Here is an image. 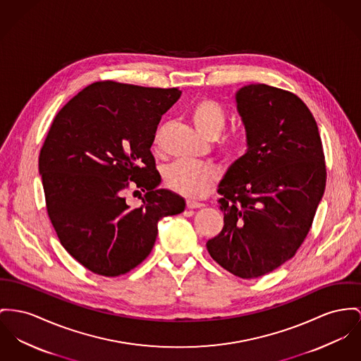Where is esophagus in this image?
Returning a JSON list of instances; mask_svg holds the SVG:
<instances>
[{"label":"esophagus","instance_id":"1","mask_svg":"<svg viewBox=\"0 0 361 361\" xmlns=\"http://www.w3.org/2000/svg\"><path fill=\"white\" fill-rule=\"evenodd\" d=\"M204 204L202 202H198L195 200H188V208L190 209H197V208H202Z\"/></svg>","mask_w":361,"mask_h":361}]
</instances>
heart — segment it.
I'll return each instance as SVG.
<instances>
[{"instance_id": "heart-1", "label": "heart", "mask_w": 361, "mask_h": 361, "mask_svg": "<svg viewBox=\"0 0 361 361\" xmlns=\"http://www.w3.org/2000/svg\"><path fill=\"white\" fill-rule=\"evenodd\" d=\"M192 121L195 128L207 138H215L226 123V114L221 105L209 98L198 101L192 111ZM243 138L234 137L223 144L228 156H237L243 147ZM216 167L190 160H178L166 172V182L171 189L188 197H200L209 190L217 179Z\"/></svg>"}]
</instances>
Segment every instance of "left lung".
<instances>
[{
    "instance_id": "1",
    "label": "left lung",
    "mask_w": 361,
    "mask_h": 361,
    "mask_svg": "<svg viewBox=\"0 0 361 361\" xmlns=\"http://www.w3.org/2000/svg\"><path fill=\"white\" fill-rule=\"evenodd\" d=\"M246 152L219 183L224 226L207 242L228 272L253 279L291 259L326 188L319 128L301 98L263 83L235 93Z\"/></svg>"
}]
</instances>
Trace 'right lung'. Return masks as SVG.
I'll use <instances>...</instances> for the list:
<instances>
[{
  "mask_svg": "<svg viewBox=\"0 0 361 361\" xmlns=\"http://www.w3.org/2000/svg\"><path fill=\"white\" fill-rule=\"evenodd\" d=\"M180 94L96 82L51 123L38 164L48 215L64 249L89 271H131L152 252L159 220L185 211L183 197L157 189L161 176L150 152L157 124ZM130 183L147 192L134 210L122 197Z\"/></svg>",
  "mask_w": 361,
  "mask_h": 361,
  "instance_id": "add662e5",
  "label": "right lung"
}]
</instances>
